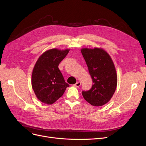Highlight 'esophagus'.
I'll use <instances>...</instances> for the list:
<instances>
[{
  "label": "esophagus",
  "instance_id": "34e87169",
  "mask_svg": "<svg viewBox=\"0 0 146 146\" xmlns=\"http://www.w3.org/2000/svg\"><path fill=\"white\" fill-rule=\"evenodd\" d=\"M80 85H81V82H78L76 84H74V86H76V87H79Z\"/></svg>",
  "mask_w": 146,
  "mask_h": 146
}]
</instances>
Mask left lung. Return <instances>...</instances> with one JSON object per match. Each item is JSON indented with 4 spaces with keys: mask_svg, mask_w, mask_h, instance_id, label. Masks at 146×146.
<instances>
[{
    "mask_svg": "<svg viewBox=\"0 0 146 146\" xmlns=\"http://www.w3.org/2000/svg\"><path fill=\"white\" fill-rule=\"evenodd\" d=\"M92 79V86L82 95L93 106H102L110 101L117 86L115 67L107 52L102 48H84L81 50Z\"/></svg>",
    "mask_w": 146,
    "mask_h": 146,
    "instance_id": "left-lung-1",
    "label": "left lung"
}]
</instances>
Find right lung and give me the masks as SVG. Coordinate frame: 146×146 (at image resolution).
<instances>
[{
  "label": "right lung",
  "instance_id": "obj_1",
  "mask_svg": "<svg viewBox=\"0 0 146 146\" xmlns=\"http://www.w3.org/2000/svg\"><path fill=\"white\" fill-rule=\"evenodd\" d=\"M69 49L47 50L39 56L32 72V86L37 98L46 104H52L63 96L69 84L64 81L58 68L60 63Z\"/></svg>",
  "mask_w": 146,
  "mask_h": 146
}]
</instances>
